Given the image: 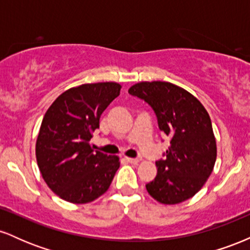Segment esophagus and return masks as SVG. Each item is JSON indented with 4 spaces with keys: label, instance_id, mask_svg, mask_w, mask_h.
I'll use <instances>...</instances> for the list:
<instances>
[{
    "label": "esophagus",
    "instance_id": "obj_1",
    "mask_svg": "<svg viewBox=\"0 0 250 250\" xmlns=\"http://www.w3.org/2000/svg\"><path fill=\"white\" fill-rule=\"evenodd\" d=\"M125 160H127L129 163H131V165H137V163L141 161V159H140V157H139V159H131V157H125Z\"/></svg>",
    "mask_w": 250,
    "mask_h": 250
}]
</instances>
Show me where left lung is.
I'll list each match as a JSON object with an SVG mask.
<instances>
[{
	"label": "left lung",
	"instance_id": "obj_1",
	"mask_svg": "<svg viewBox=\"0 0 250 250\" xmlns=\"http://www.w3.org/2000/svg\"><path fill=\"white\" fill-rule=\"evenodd\" d=\"M129 94L145 100L157 116L160 130L170 137L166 159L156 162V177L147 191L162 205L193 197L207 182L216 161V139L203 104L170 82H139Z\"/></svg>",
	"mask_w": 250,
	"mask_h": 250
}]
</instances>
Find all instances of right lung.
<instances>
[{
    "instance_id": "obj_1",
    "label": "right lung",
    "mask_w": 250,
    "mask_h": 250,
    "mask_svg": "<svg viewBox=\"0 0 250 250\" xmlns=\"http://www.w3.org/2000/svg\"><path fill=\"white\" fill-rule=\"evenodd\" d=\"M122 85L84 83L62 93L43 117L36 140V161L47 186L76 205L93 202L108 190L120 157L91 148V133Z\"/></svg>"
}]
</instances>
